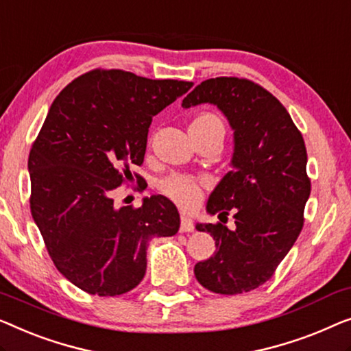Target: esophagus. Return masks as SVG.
Listing matches in <instances>:
<instances>
[{
    "label": "esophagus",
    "instance_id": "obj_1",
    "mask_svg": "<svg viewBox=\"0 0 351 351\" xmlns=\"http://www.w3.org/2000/svg\"><path fill=\"white\" fill-rule=\"evenodd\" d=\"M193 230H195V225H193L191 218L182 215V218H180V231L182 232H191Z\"/></svg>",
    "mask_w": 351,
    "mask_h": 351
}]
</instances>
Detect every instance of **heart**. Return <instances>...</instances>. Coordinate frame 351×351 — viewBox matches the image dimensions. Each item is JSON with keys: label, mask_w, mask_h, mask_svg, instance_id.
<instances>
[{"label": "heart", "mask_w": 351, "mask_h": 351, "mask_svg": "<svg viewBox=\"0 0 351 351\" xmlns=\"http://www.w3.org/2000/svg\"><path fill=\"white\" fill-rule=\"evenodd\" d=\"M190 131H215L220 130L225 133V126L218 115L212 112L197 114L190 123ZM160 191L169 199L180 206L182 209L190 210L199 204L202 199V185L201 182L184 174H171L160 182Z\"/></svg>", "instance_id": "b5f03b06"}]
</instances>
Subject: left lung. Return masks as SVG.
Returning a JSON list of instances; mask_svg holds the SVG:
<instances>
[{"label":"left lung","mask_w":351,"mask_h":351,"mask_svg":"<svg viewBox=\"0 0 351 351\" xmlns=\"http://www.w3.org/2000/svg\"><path fill=\"white\" fill-rule=\"evenodd\" d=\"M215 104L234 130L232 171L212 191L207 212L232 213L236 228L197 223L217 250L195 266L202 287L239 294L261 287L294 245L311 196L301 131L272 93L248 79H207L182 101L185 109Z\"/></svg>","instance_id":"left-lung-1"}]
</instances>
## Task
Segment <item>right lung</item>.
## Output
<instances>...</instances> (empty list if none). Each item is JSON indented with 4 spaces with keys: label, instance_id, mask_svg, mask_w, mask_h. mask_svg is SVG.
<instances>
[{
    "label": "right lung",
    "instance_id": "right-lung-1",
    "mask_svg": "<svg viewBox=\"0 0 351 351\" xmlns=\"http://www.w3.org/2000/svg\"><path fill=\"white\" fill-rule=\"evenodd\" d=\"M191 87L93 69L50 106L29 152V207L53 264L84 291L128 293L145 276L150 239L179 231V212L167 197L117 209L112 193L128 180L130 166L144 163L154 115Z\"/></svg>",
    "mask_w": 351,
    "mask_h": 351
}]
</instances>
